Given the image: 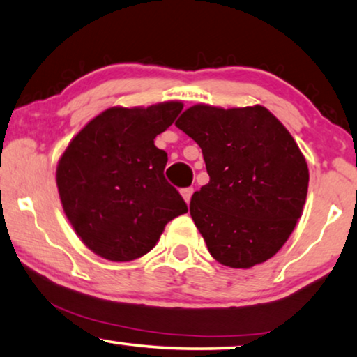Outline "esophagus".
I'll list each match as a JSON object with an SVG mask.
<instances>
[{
    "mask_svg": "<svg viewBox=\"0 0 357 357\" xmlns=\"http://www.w3.org/2000/svg\"><path fill=\"white\" fill-rule=\"evenodd\" d=\"M180 195H182V198L185 199V203H190V199H191V195H193V188H183V190H180Z\"/></svg>",
    "mask_w": 357,
    "mask_h": 357,
    "instance_id": "1",
    "label": "esophagus"
}]
</instances>
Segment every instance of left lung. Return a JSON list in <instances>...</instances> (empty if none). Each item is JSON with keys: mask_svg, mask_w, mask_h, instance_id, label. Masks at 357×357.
<instances>
[{"mask_svg": "<svg viewBox=\"0 0 357 357\" xmlns=\"http://www.w3.org/2000/svg\"><path fill=\"white\" fill-rule=\"evenodd\" d=\"M175 126L199 144L209 174L191 196L190 214L211 256L231 268L271 259L307 196V162L290 132L261 105H195Z\"/></svg>", "mask_w": 357, "mask_h": 357, "instance_id": "obj_1", "label": "left lung"}]
</instances>
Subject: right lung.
I'll return each instance as SVG.
<instances>
[{"mask_svg":"<svg viewBox=\"0 0 357 357\" xmlns=\"http://www.w3.org/2000/svg\"><path fill=\"white\" fill-rule=\"evenodd\" d=\"M182 109L180 101L112 106L93 117L61 154V204L95 255L135 261L156 246L167 222L188 211L164 177L167 153L154 144Z\"/></svg>","mask_w":357,"mask_h":357,"instance_id":"add662e5","label":"right lung"}]
</instances>
